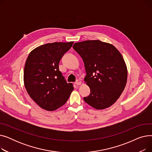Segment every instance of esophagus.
<instances>
[{
	"instance_id": "34e87169",
	"label": "esophagus",
	"mask_w": 152,
	"mask_h": 152,
	"mask_svg": "<svg viewBox=\"0 0 152 152\" xmlns=\"http://www.w3.org/2000/svg\"><path fill=\"white\" fill-rule=\"evenodd\" d=\"M81 83H82L81 81V80H79V79H77V80L76 81V84L77 86L81 85Z\"/></svg>"
}]
</instances>
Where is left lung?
Returning <instances> with one entry per match:
<instances>
[{"mask_svg": "<svg viewBox=\"0 0 152 152\" xmlns=\"http://www.w3.org/2000/svg\"><path fill=\"white\" fill-rule=\"evenodd\" d=\"M73 47L83 60L87 73L84 81L91 89L84 100L97 110L112 105L127 83V68L120 52L99 40L76 42Z\"/></svg>", "mask_w": 152, "mask_h": 152, "instance_id": "1", "label": "left lung"}]
</instances>
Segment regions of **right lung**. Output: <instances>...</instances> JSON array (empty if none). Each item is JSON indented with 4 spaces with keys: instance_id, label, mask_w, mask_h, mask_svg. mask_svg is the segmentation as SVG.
I'll return each instance as SVG.
<instances>
[{
    "instance_id": "1",
    "label": "right lung",
    "mask_w": 152,
    "mask_h": 152,
    "mask_svg": "<svg viewBox=\"0 0 152 152\" xmlns=\"http://www.w3.org/2000/svg\"><path fill=\"white\" fill-rule=\"evenodd\" d=\"M48 43L32 50L24 69L25 88L37 104L47 111L57 110L66 102L73 84L68 83L59 70V62L73 44Z\"/></svg>"
}]
</instances>
